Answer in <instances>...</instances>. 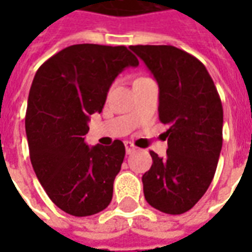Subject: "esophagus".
I'll return each mask as SVG.
<instances>
[{"mask_svg": "<svg viewBox=\"0 0 252 252\" xmlns=\"http://www.w3.org/2000/svg\"><path fill=\"white\" fill-rule=\"evenodd\" d=\"M126 154L128 155H131V154H133L135 151H136V147L133 146V144H131V143H126Z\"/></svg>", "mask_w": 252, "mask_h": 252, "instance_id": "34e87169", "label": "esophagus"}]
</instances>
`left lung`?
I'll return each instance as SVG.
<instances>
[{
	"mask_svg": "<svg viewBox=\"0 0 252 252\" xmlns=\"http://www.w3.org/2000/svg\"><path fill=\"white\" fill-rule=\"evenodd\" d=\"M159 85V120L167 126V155L150 151L144 198L155 209L185 213L205 194L222 146V105L202 63L173 46H131Z\"/></svg>",
	"mask_w": 252,
	"mask_h": 252,
	"instance_id": "8db88e82",
	"label": "left lung"
}]
</instances>
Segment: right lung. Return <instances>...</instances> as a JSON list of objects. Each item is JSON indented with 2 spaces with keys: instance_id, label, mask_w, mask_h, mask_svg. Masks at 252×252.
I'll return each instance as SVG.
<instances>
[{
  "instance_id": "1",
  "label": "right lung",
  "mask_w": 252,
  "mask_h": 252,
  "mask_svg": "<svg viewBox=\"0 0 252 252\" xmlns=\"http://www.w3.org/2000/svg\"><path fill=\"white\" fill-rule=\"evenodd\" d=\"M137 64L124 46L74 44L36 71L25 115L31 163L52 202L68 215L92 216L112 201L126 147L115 140L90 148L83 136L115 78Z\"/></svg>"
}]
</instances>
